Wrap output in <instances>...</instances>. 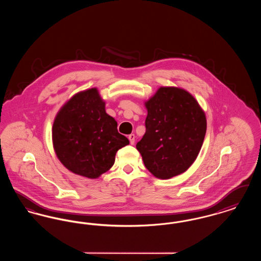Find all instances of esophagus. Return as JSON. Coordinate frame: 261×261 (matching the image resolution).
Segmentation results:
<instances>
[{
  "label": "esophagus",
  "mask_w": 261,
  "mask_h": 261,
  "mask_svg": "<svg viewBox=\"0 0 261 261\" xmlns=\"http://www.w3.org/2000/svg\"><path fill=\"white\" fill-rule=\"evenodd\" d=\"M128 139H129V141H130V144H131V145H134V143H135V135H134V134H130V135L128 136Z\"/></svg>",
  "instance_id": "34e87169"
}]
</instances>
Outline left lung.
I'll return each mask as SVG.
<instances>
[{
  "label": "left lung",
  "mask_w": 261,
  "mask_h": 261,
  "mask_svg": "<svg viewBox=\"0 0 261 261\" xmlns=\"http://www.w3.org/2000/svg\"><path fill=\"white\" fill-rule=\"evenodd\" d=\"M145 106L146 133L136 145L145 166L160 179L185 172L196 161L206 132L199 102L184 89L161 87Z\"/></svg>",
  "instance_id": "1"
}]
</instances>
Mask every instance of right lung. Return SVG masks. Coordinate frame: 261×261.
I'll list each match as a JSON object with an SVG mask.
<instances>
[{
	"instance_id": "1",
	"label": "right lung",
	"mask_w": 261,
	"mask_h": 261,
	"mask_svg": "<svg viewBox=\"0 0 261 261\" xmlns=\"http://www.w3.org/2000/svg\"><path fill=\"white\" fill-rule=\"evenodd\" d=\"M105 106L97 88L79 92L64 103L53 125L58 159L71 172L91 179L110 170L116 151L129 144Z\"/></svg>"
}]
</instances>
